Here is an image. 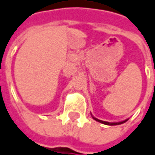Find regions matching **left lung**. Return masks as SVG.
<instances>
[{
    "label": "left lung",
    "mask_w": 155,
    "mask_h": 155,
    "mask_svg": "<svg viewBox=\"0 0 155 155\" xmlns=\"http://www.w3.org/2000/svg\"><path fill=\"white\" fill-rule=\"evenodd\" d=\"M94 120H96L97 121H98V122H101V123H103V124H106V125H119V124H121V123H124V122H126L128 120H123V121H120V122H108V121H104V120H98L97 119V118H95V117H93Z\"/></svg>",
    "instance_id": "1"
}]
</instances>
